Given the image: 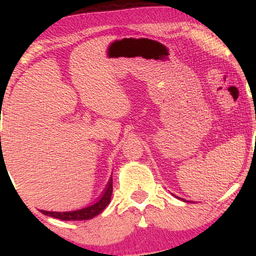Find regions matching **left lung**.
I'll return each instance as SVG.
<instances>
[{
    "mask_svg": "<svg viewBox=\"0 0 256 256\" xmlns=\"http://www.w3.org/2000/svg\"><path fill=\"white\" fill-rule=\"evenodd\" d=\"M182 200H183V198H182Z\"/></svg>",
    "mask_w": 256,
    "mask_h": 256,
    "instance_id": "1",
    "label": "left lung"
}]
</instances>
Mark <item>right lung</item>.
I'll use <instances>...</instances> for the list:
<instances>
[{"mask_svg": "<svg viewBox=\"0 0 256 256\" xmlns=\"http://www.w3.org/2000/svg\"><path fill=\"white\" fill-rule=\"evenodd\" d=\"M112 192H113V179L110 178L101 198L95 204L89 206V207L73 210V212H48V210H40V212L46 214V216L60 220H89L92 219L94 216H98L110 204Z\"/></svg>", "mask_w": 256, "mask_h": 256, "instance_id": "obj_1", "label": "right lung"}]
</instances>
